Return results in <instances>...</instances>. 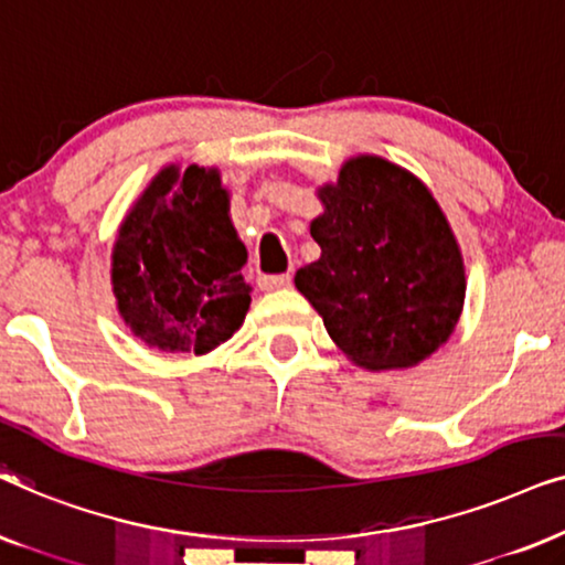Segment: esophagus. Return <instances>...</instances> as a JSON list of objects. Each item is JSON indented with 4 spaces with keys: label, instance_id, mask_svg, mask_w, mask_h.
Returning <instances> with one entry per match:
<instances>
[{
    "label": "esophagus",
    "instance_id": "obj_1",
    "mask_svg": "<svg viewBox=\"0 0 565 565\" xmlns=\"http://www.w3.org/2000/svg\"><path fill=\"white\" fill-rule=\"evenodd\" d=\"M290 285V275H262L259 277V288L262 290H280Z\"/></svg>",
    "mask_w": 565,
    "mask_h": 565
}]
</instances>
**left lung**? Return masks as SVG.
Instances as JSON below:
<instances>
[{
  "label": "left lung",
  "instance_id": "left-lung-1",
  "mask_svg": "<svg viewBox=\"0 0 565 565\" xmlns=\"http://www.w3.org/2000/svg\"><path fill=\"white\" fill-rule=\"evenodd\" d=\"M321 257L296 288L339 350L367 370L412 367L447 342L466 298L450 223L431 192L381 157L350 159L319 190Z\"/></svg>",
  "mask_w": 565,
  "mask_h": 565
}]
</instances>
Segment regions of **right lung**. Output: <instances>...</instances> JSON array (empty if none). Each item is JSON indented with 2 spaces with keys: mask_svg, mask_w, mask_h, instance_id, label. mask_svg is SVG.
Returning a JSON list of instances; mask_svg holds the SVG:
<instances>
[{
  "mask_svg": "<svg viewBox=\"0 0 565 565\" xmlns=\"http://www.w3.org/2000/svg\"><path fill=\"white\" fill-rule=\"evenodd\" d=\"M246 249L215 169L167 167L126 215L113 249V290L130 331L164 352L205 354L252 303Z\"/></svg>",
  "mask_w": 565,
  "mask_h": 565,
  "instance_id": "right-lung-1",
  "label": "right lung"
}]
</instances>
